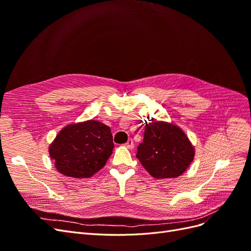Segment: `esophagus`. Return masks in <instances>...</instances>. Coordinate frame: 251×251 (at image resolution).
<instances>
[{"label": "esophagus", "mask_w": 251, "mask_h": 251, "mask_svg": "<svg viewBox=\"0 0 251 251\" xmlns=\"http://www.w3.org/2000/svg\"><path fill=\"white\" fill-rule=\"evenodd\" d=\"M125 146H126L127 149L132 150V149L134 148V142H133V139H128V140L126 141V143L125 144Z\"/></svg>", "instance_id": "obj_1"}]
</instances>
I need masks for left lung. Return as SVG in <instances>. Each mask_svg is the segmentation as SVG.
I'll list each match as a JSON object with an SVG mask.
<instances>
[{"instance_id": "8db88e82", "label": "left lung", "mask_w": 251, "mask_h": 251, "mask_svg": "<svg viewBox=\"0 0 251 251\" xmlns=\"http://www.w3.org/2000/svg\"><path fill=\"white\" fill-rule=\"evenodd\" d=\"M136 157L154 178H176L193 162L195 149L178 126L151 119Z\"/></svg>"}]
</instances>
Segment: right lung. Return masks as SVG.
Masks as SVG:
<instances>
[{
    "instance_id": "add662e5",
    "label": "right lung",
    "mask_w": 251,
    "mask_h": 251,
    "mask_svg": "<svg viewBox=\"0 0 251 251\" xmlns=\"http://www.w3.org/2000/svg\"><path fill=\"white\" fill-rule=\"evenodd\" d=\"M114 148L111 128L97 120L65 126L49 147L56 170L67 177L90 178L101 170Z\"/></svg>"
}]
</instances>
